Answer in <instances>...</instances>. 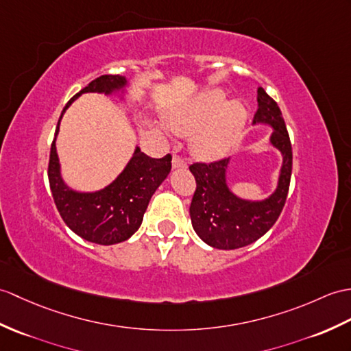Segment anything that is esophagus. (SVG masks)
<instances>
[{"mask_svg": "<svg viewBox=\"0 0 351 351\" xmlns=\"http://www.w3.org/2000/svg\"><path fill=\"white\" fill-rule=\"evenodd\" d=\"M172 165H173V167H185L186 166V161L179 156V154H173V158H172Z\"/></svg>", "mask_w": 351, "mask_h": 351, "instance_id": "1", "label": "esophagus"}]
</instances>
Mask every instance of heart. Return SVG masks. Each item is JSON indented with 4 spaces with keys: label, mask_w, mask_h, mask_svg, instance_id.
Segmentation results:
<instances>
[{
    "label": "heart",
    "mask_w": 351,
    "mask_h": 351,
    "mask_svg": "<svg viewBox=\"0 0 351 351\" xmlns=\"http://www.w3.org/2000/svg\"><path fill=\"white\" fill-rule=\"evenodd\" d=\"M247 112L239 101L226 104L221 91H209L190 108L178 110L167 122L179 134L194 136V149L202 157H215L230 148L245 124Z\"/></svg>",
    "instance_id": "b5f03b06"
}]
</instances>
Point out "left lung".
<instances>
[{
	"instance_id": "1",
	"label": "left lung",
	"mask_w": 351,
	"mask_h": 351,
	"mask_svg": "<svg viewBox=\"0 0 351 351\" xmlns=\"http://www.w3.org/2000/svg\"><path fill=\"white\" fill-rule=\"evenodd\" d=\"M258 109L252 122L274 127L271 142L282 152L278 189L263 202L236 197L226 185L227 158L210 162L195 161L190 166L195 178V191L190 205L193 229L208 245L236 250L250 245L271 229L286 205L291 178L293 154L289 132L278 104L263 88L257 91Z\"/></svg>"
}]
</instances>
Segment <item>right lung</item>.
Here are the masks:
<instances>
[{
    "label": "right lung",
    "mask_w": 351,
    "mask_h": 351,
    "mask_svg": "<svg viewBox=\"0 0 351 351\" xmlns=\"http://www.w3.org/2000/svg\"><path fill=\"white\" fill-rule=\"evenodd\" d=\"M124 85L125 77L118 75H103L97 77L70 99L62 109V113L80 94H110ZM60 121L55 136L58 134ZM170 169H172L170 154L162 158H151L137 148L124 172L109 186L97 193H77L70 190L62 182L53 138L51 156H49L47 176L53 202L64 223L85 241L100 243V245H113V243L127 241L141 227L152 194L167 178Z\"/></svg>",
    "instance_id": "add662e5"
}]
</instances>
